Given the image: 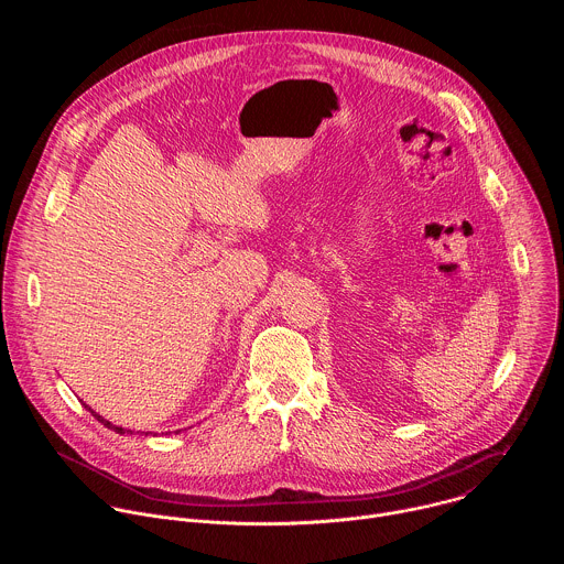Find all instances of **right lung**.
<instances>
[{
  "mask_svg": "<svg viewBox=\"0 0 564 564\" xmlns=\"http://www.w3.org/2000/svg\"><path fill=\"white\" fill-rule=\"evenodd\" d=\"M85 409H87V411H91V415H94V417H96V420H98V422H102V424H105V426H107V429H111V431H116V433H120V435H124V433H131V431H127V429H122V426H116V424H111V422H109V420H105V417H102V415H98V413H96V411H94V409H89V406H87V404H85ZM144 435H149V433H144Z\"/></svg>",
  "mask_w": 564,
  "mask_h": 564,
  "instance_id": "obj_1",
  "label": "right lung"
}]
</instances>
